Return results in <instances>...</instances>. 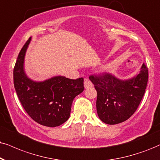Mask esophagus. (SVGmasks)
<instances>
[{
    "label": "esophagus",
    "mask_w": 160,
    "mask_h": 160,
    "mask_svg": "<svg viewBox=\"0 0 160 160\" xmlns=\"http://www.w3.org/2000/svg\"><path fill=\"white\" fill-rule=\"evenodd\" d=\"M92 86H93V84L92 83V82H91L89 80H88V79H85V80H84L85 88H90V87H92Z\"/></svg>",
    "instance_id": "1"
}]
</instances>
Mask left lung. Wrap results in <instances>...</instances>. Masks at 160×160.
Segmentation results:
<instances>
[{"instance_id": "obj_1", "label": "left lung", "mask_w": 160, "mask_h": 160, "mask_svg": "<svg viewBox=\"0 0 160 160\" xmlns=\"http://www.w3.org/2000/svg\"><path fill=\"white\" fill-rule=\"evenodd\" d=\"M148 72L142 64L139 74L128 79H120L114 74L90 76L98 93L97 112L101 121L115 125L127 120L136 112L147 86Z\"/></svg>"}]
</instances>
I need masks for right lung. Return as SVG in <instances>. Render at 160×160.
I'll list each match as a JSON object with an SVG mask.
<instances>
[{
  "mask_svg": "<svg viewBox=\"0 0 160 160\" xmlns=\"http://www.w3.org/2000/svg\"><path fill=\"white\" fill-rule=\"evenodd\" d=\"M31 40L30 38L22 48L14 68L16 93L32 120L44 126H59L69 118L74 99L83 92V78L72 80L58 75L43 81L29 78L24 62Z\"/></svg>",
  "mask_w": 160,
  "mask_h": 160,
  "instance_id": "1",
  "label": "right lung"
}]
</instances>
